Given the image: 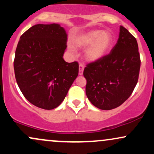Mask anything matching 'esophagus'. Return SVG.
I'll use <instances>...</instances> for the list:
<instances>
[{"label": "esophagus", "instance_id": "esophagus-1", "mask_svg": "<svg viewBox=\"0 0 154 154\" xmlns=\"http://www.w3.org/2000/svg\"><path fill=\"white\" fill-rule=\"evenodd\" d=\"M83 70H84V64L82 63H79V75H82L83 74Z\"/></svg>", "mask_w": 154, "mask_h": 154}]
</instances>
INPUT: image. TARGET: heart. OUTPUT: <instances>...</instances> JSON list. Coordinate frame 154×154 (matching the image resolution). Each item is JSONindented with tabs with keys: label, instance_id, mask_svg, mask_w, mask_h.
<instances>
[{
	"label": "heart",
	"instance_id": "obj_1",
	"mask_svg": "<svg viewBox=\"0 0 154 154\" xmlns=\"http://www.w3.org/2000/svg\"><path fill=\"white\" fill-rule=\"evenodd\" d=\"M114 43V38L110 32L93 29L82 33L73 40L74 45L85 48L90 45L85 51L88 61H95L103 58L110 51Z\"/></svg>",
	"mask_w": 154,
	"mask_h": 154
}]
</instances>
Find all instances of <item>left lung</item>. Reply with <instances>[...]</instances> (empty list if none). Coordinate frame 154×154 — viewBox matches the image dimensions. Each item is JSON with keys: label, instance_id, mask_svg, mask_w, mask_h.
<instances>
[{"label": "left lung", "instance_id": "left-lung-1", "mask_svg": "<svg viewBox=\"0 0 154 154\" xmlns=\"http://www.w3.org/2000/svg\"><path fill=\"white\" fill-rule=\"evenodd\" d=\"M140 58L136 38L120 26L117 43L109 54L88 63L83 72L85 92L93 105L102 110L119 106L135 89Z\"/></svg>", "mask_w": 154, "mask_h": 154}]
</instances>
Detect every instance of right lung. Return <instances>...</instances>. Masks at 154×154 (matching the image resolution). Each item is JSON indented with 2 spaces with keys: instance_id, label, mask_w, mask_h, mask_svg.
<instances>
[{
  "instance_id": "obj_1",
  "label": "right lung",
  "mask_w": 154,
  "mask_h": 154,
  "mask_svg": "<svg viewBox=\"0 0 154 154\" xmlns=\"http://www.w3.org/2000/svg\"><path fill=\"white\" fill-rule=\"evenodd\" d=\"M66 40V31L58 24H35L20 37L14 61L16 80L35 106H59L78 75V62L63 59Z\"/></svg>"
}]
</instances>
